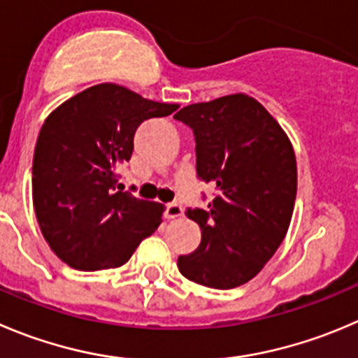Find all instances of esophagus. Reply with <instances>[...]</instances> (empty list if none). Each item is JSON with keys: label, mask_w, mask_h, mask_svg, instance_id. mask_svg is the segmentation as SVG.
I'll return each instance as SVG.
<instances>
[{"label": "esophagus", "mask_w": 358, "mask_h": 358, "mask_svg": "<svg viewBox=\"0 0 358 358\" xmlns=\"http://www.w3.org/2000/svg\"><path fill=\"white\" fill-rule=\"evenodd\" d=\"M185 214V209L179 203H166L165 207V217L166 220H176V217H181Z\"/></svg>", "instance_id": "esophagus-1"}]
</instances>
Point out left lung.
Here are the masks:
<instances>
[{
  "label": "left lung",
  "instance_id": "8db88e82",
  "mask_svg": "<svg viewBox=\"0 0 358 358\" xmlns=\"http://www.w3.org/2000/svg\"><path fill=\"white\" fill-rule=\"evenodd\" d=\"M173 117L193 130L196 176L214 186L207 209L186 210L202 241L177 258V267L203 287H241L271 260L290 227L297 195L292 142L264 105L243 93L188 105Z\"/></svg>",
  "mask_w": 358,
  "mask_h": 358
}]
</instances>
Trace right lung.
<instances>
[{
	"label": "right lung",
	"mask_w": 358,
	"mask_h": 358,
	"mask_svg": "<svg viewBox=\"0 0 358 358\" xmlns=\"http://www.w3.org/2000/svg\"><path fill=\"white\" fill-rule=\"evenodd\" d=\"M177 108L107 83L50 112L33 156V206L64 264L79 271L121 267L159 227L165 206L117 192V169L131 158L141 122Z\"/></svg>",
	"instance_id": "obj_1"
}]
</instances>
